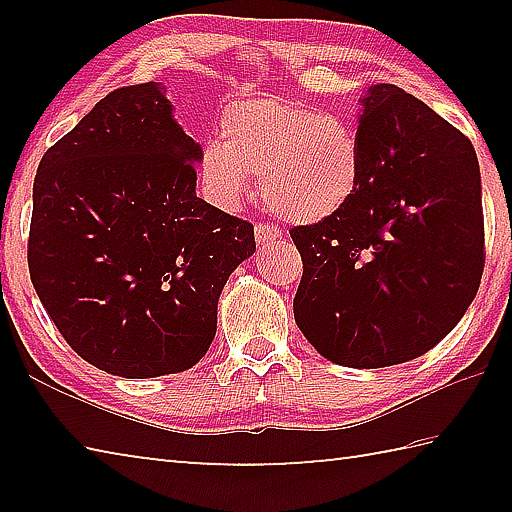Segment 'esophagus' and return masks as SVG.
Instances as JSON below:
<instances>
[{
    "instance_id": "1",
    "label": "esophagus",
    "mask_w": 512,
    "mask_h": 512,
    "mask_svg": "<svg viewBox=\"0 0 512 512\" xmlns=\"http://www.w3.org/2000/svg\"><path fill=\"white\" fill-rule=\"evenodd\" d=\"M255 239H257V246H271L273 241L282 239V230L275 228L273 223H257L255 228Z\"/></svg>"
}]
</instances>
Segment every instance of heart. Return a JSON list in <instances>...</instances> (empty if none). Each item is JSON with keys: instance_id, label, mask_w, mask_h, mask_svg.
<instances>
[{"instance_id": "obj_1", "label": "heart", "mask_w": 512, "mask_h": 512, "mask_svg": "<svg viewBox=\"0 0 512 512\" xmlns=\"http://www.w3.org/2000/svg\"><path fill=\"white\" fill-rule=\"evenodd\" d=\"M219 140H207L198 173L216 203L235 207L253 192L293 223L341 212L363 178V149L350 121L282 99H248L223 112Z\"/></svg>"}]
</instances>
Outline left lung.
<instances>
[{"label":"left lung","instance_id":"8db88e82","mask_svg":"<svg viewBox=\"0 0 512 512\" xmlns=\"http://www.w3.org/2000/svg\"><path fill=\"white\" fill-rule=\"evenodd\" d=\"M361 108L357 194L289 230L302 257L293 316L325 359L386 368L429 352L472 305L481 173L472 142L402 88L372 85Z\"/></svg>","mask_w":512,"mask_h":512}]
</instances>
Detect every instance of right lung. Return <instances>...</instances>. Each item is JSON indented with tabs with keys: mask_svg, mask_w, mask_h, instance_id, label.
<instances>
[{
	"mask_svg": "<svg viewBox=\"0 0 512 512\" xmlns=\"http://www.w3.org/2000/svg\"><path fill=\"white\" fill-rule=\"evenodd\" d=\"M140 83L103 97L42 155L33 183L31 282L81 359L126 379L196 366L253 223L196 196L201 144Z\"/></svg>",
	"mask_w": 512,
	"mask_h": 512,
	"instance_id": "add662e5",
	"label": "right lung"
}]
</instances>
